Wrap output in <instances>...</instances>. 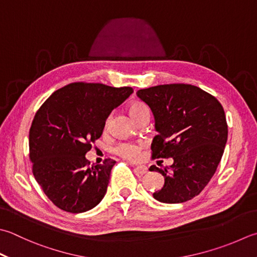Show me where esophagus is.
<instances>
[{"label": "esophagus", "instance_id": "esophagus-1", "mask_svg": "<svg viewBox=\"0 0 257 257\" xmlns=\"http://www.w3.org/2000/svg\"><path fill=\"white\" fill-rule=\"evenodd\" d=\"M135 172L140 174V175H144L148 172V168L144 165H137V166H135Z\"/></svg>", "mask_w": 257, "mask_h": 257}]
</instances>
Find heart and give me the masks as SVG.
<instances>
[{
    "label": "heart",
    "instance_id": "b5f03b06",
    "mask_svg": "<svg viewBox=\"0 0 257 257\" xmlns=\"http://www.w3.org/2000/svg\"><path fill=\"white\" fill-rule=\"evenodd\" d=\"M128 112L136 122L138 120L143 119L145 117H149V109L146 103L142 101H135L129 104L128 107ZM143 146L140 144H135V143H123L120 144L117 148H115V152L118 155L121 156V157L125 159H136L140 154V150H142Z\"/></svg>",
    "mask_w": 257,
    "mask_h": 257
}]
</instances>
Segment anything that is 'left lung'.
Segmentation results:
<instances>
[{
  "instance_id": "1",
  "label": "left lung",
  "mask_w": 257,
  "mask_h": 257,
  "mask_svg": "<svg viewBox=\"0 0 257 257\" xmlns=\"http://www.w3.org/2000/svg\"><path fill=\"white\" fill-rule=\"evenodd\" d=\"M137 95L149 105L158 135L152 143L153 158H170L169 168L152 166L165 177L154 198L166 204L194 198L214 176L227 142L222 104L196 85L160 84L140 89Z\"/></svg>"
}]
</instances>
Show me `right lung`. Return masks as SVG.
I'll return each instance as SVG.
<instances>
[{
  "mask_svg": "<svg viewBox=\"0 0 257 257\" xmlns=\"http://www.w3.org/2000/svg\"><path fill=\"white\" fill-rule=\"evenodd\" d=\"M133 88L74 82L54 91L34 115L29 147L32 172L48 198L65 212L95 207L107 193L112 159L90 166L85 158L105 120Z\"/></svg>",
  "mask_w": 257,
  "mask_h": 257,
  "instance_id": "obj_1",
  "label": "right lung"
}]
</instances>
